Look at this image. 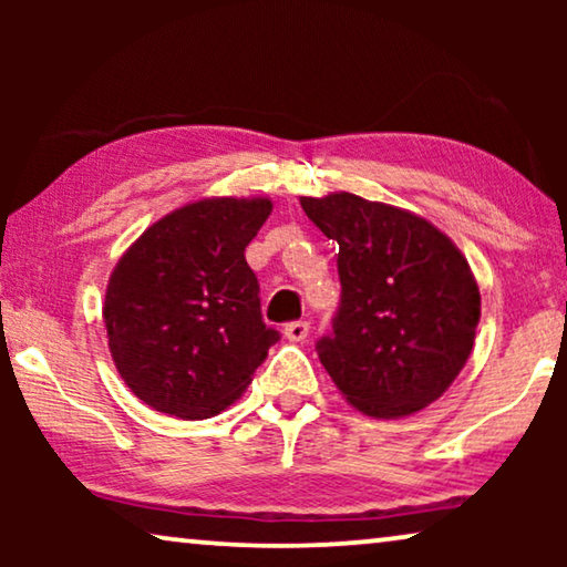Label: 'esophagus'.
Listing matches in <instances>:
<instances>
[{
  "label": "esophagus",
  "mask_w": 567,
  "mask_h": 567,
  "mask_svg": "<svg viewBox=\"0 0 567 567\" xmlns=\"http://www.w3.org/2000/svg\"><path fill=\"white\" fill-rule=\"evenodd\" d=\"M284 336L293 340V343H299V340H307L309 336V322L307 320H293L284 328Z\"/></svg>",
  "instance_id": "obj_1"
}]
</instances>
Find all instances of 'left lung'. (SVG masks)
Masks as SVG:
<instances>
[{
	"mask_svg": "<svg viewBox=\"0 0 567 567\" xmlns=\"http://www.w3.org/2000/svg\"><path fill=\"white\" fill-rule=\"evenodd\" d=\"M338 243L340 305L317 355L346 400L374 417L431 405L475 343L480 291L452 239L421 216L353 193L301 198Z\"/></svg>",
	"mask_w": 567,
	"mask_h": 567,
	"instance_id": "left-lung-1",
	"label": "left lung"
}]
</instances>
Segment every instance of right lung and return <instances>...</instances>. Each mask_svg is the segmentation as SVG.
I'll return each instance as SVG.
<instances>
[{
    "label": "right lung",
    "instance_id": "right-lung-1",
    "mask_svg": "<svg viewBox=\"0 0 567 567\" xmlns=\"http://www.w3.org/2000/svg\"><path fill=\"white\" fill-rule=\"evenodd\" d=\"M270 208L268 198L188 204L152 224L115 266L103 307L107 346L150 408L188 421L216 415L278 343L245 260Z\"/></svg>",
    "mask_w": 567,
    "mask_h": 567
}]
</instances>
